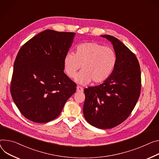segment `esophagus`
Segmentation results:
<instances>
[{
  "label": "esophagus",
  "instance_id": "34e87169",
  "mask_svg": "<svg viewBox=\"0 0 159 159\" xmlns=\"http://www.w3.org/2000/svg\"><path fill=\"white\" fill-rule=\"evenodd\" d=\"M77 92H82L83 91V88L80 86H77Z\"/></svg>",
  "mask_w": 159,
  "mask_h": 159
}]
</instances>
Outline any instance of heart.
Segmentation results:
<instances>
[{
	"mask_svg": "<svg viewBox=\"0 0 159 159\" xmlns=\"http://www.w3.org/2000/svg\"><path fill=\"white\" fill-rule=\"evenodd\" d=\"M116 63V53L111 48L92 42L79 44L75 54L66 53L63 60L64 70L70 78L75 76L82 65V70L75 78L81 84L91 80L95 84L104 82L113 73Z\"/></svg>",
	"mask_w": 159,
	"mask_h": 159,
	"instance_id": "1",
	"label": "heart"
}]
</instances>
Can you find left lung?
I'll list each match as a JSON object with an SVG mask.
<instances>
[{
  "mask_svg": "<svg viewBox=\"0 0 159 159\" xmlns=\"http://www.w3.org/2000/svg\"><path fill=\"white\" fill-rule=\"evenodd\" d=\"M101 36L111 42L117 63L103 84L84 89L83 113L89 124L107 129L120 124L131 113L140 95L141 79L135 54L117 38Z\"/></svg>",
  "mask_w": 159,
  "mask_h": 159,
  "instance_id": "obj_1",
  "label": "left lung"
}]
</instances>
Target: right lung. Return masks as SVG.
I'll return each mask as SVG.
<instances>
[{"mask_svg":"<svg viewBox=\"0 0 159 159\" xmlns=\"http://www.w3.org/2000/svg\"><path fill=\"white\" fill-rule=\"evenodd\" d=\"M75 33L42 32L20 49L14 63L11 94L27 119L46 123L59 116L77 84L65 73L63 60Z\"/></svg>","mask_w":159,"mask_h":159,"instance_id":"1","label":"right lung"}]
</instances>
